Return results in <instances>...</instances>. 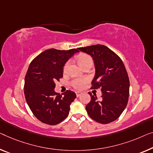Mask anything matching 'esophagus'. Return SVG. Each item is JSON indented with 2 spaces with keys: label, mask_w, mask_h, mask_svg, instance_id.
I'll list each match as a JSON object with an SVG mask.
<instances>
[{
  "label": "esophagus",
  "mask_w": 153,
  "mask_h": 153,
  "mask_svg": "<svg viewBox=\"0 0 153 153\" xmlns=\"http://www.w3.org/2000/svg\"><path fill=\"white\" fill-rule=\"evenodd\" d=\"M76 96L79 97V96H80L82 94V92H81V91H76Z\"/></svg>",
  "instance_id": "obj_1"
}]
</instances>
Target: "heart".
<instances>
[{
    "label": "heart",
    "instance_id": "heart-1",
    "mask_svg": "<svg viewBox=\"0 0 153 153\" xmlns=\"http://www.w3.org/2000/svg\"><path fill=\"white\" fill-rule=\"evenodd\" d=\"M77 60H78L79 65H80L82 67L88 62H93V60L92 58H91V57L86 54H82L80 56H79ZM69 61H68V62L65 64V66H64V71H66L67 70L68 67H69ZM87 81L88 79L86 78H76L73 79L71 84L73 87L76 88V89H81V88H82L84 87L86 83L87 82Z\"/></svg>",
    "mask_w": 153,
    "mask_h": 153
}]
</instances>
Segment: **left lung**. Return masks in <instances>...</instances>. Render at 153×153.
<instances>
[{
  "mask_svg": "<svg viewBox=\"0 0 153 153\" xmlns=\"http://www.w3.org/2000/svg\"><path fill=\"white\" fill-rule=\"evenodd\" d=\"M93 58L95 75L91 88H101L102 99L89 93L91 101L86 106L87 113L95 122L108 124L117 119L126 108L129 96V78L122 60L104 45L79 48Z\"/></svg>",
  "mask_w": 153,
  "mask_h": 153,
  "instance_id": "left-lung-1",
  "label": "left lung"
}]
</instances>
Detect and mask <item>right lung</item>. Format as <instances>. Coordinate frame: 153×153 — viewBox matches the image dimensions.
Wrapping results in <instances>:
<instances>
[{"label": "right lung", "mask_w": 153, "mask_h": 153, "mask_svg": "<svg viewBox=\"0 0 153 153\" xmlns=\"http://www.w3.org/2000/svg\"><path fill=\"white\" fill-rule=\"evenodd\" d=\"M77 52L76 49H47L29 65L25 77V96L31 112L42 123L58 124L69 115L76 93L69 90L63 95L56 93L55 82L62 78L64 65Z\"/></svg>", "instance_id": "obj_1"}]
</instances>
